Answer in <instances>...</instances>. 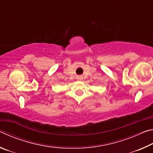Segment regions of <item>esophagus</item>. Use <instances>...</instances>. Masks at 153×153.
Listing matches in <instances>:
<instances>
[{
  "mask_svg": "<svg viewBox=\"0 0 153 153\" xmlns=\"http://www.w3.org/2000/svg\"><path fill=\"white\" fill-rule=\"evenodd\" d=\"M83 78H82V76H78L77 77V79H79V80H82Z\"/></svg>",
  "mask_w": 153,
  "mask_h": 153,
  "instance_id": "34e87169",
  "label": "esophagus"
}]
</instances>
